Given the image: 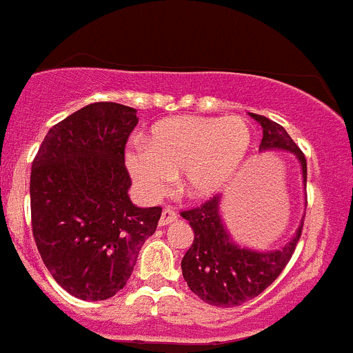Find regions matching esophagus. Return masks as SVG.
Returning <instances> with one entry per match:
<instances>
[{
    "label": "esophagus",
    "mask_w": 353,
    "mask_h": 353,
    "mask_svg": "<svg viewBox=\"0 0 353 353\" xmlns=\"http://www.w3.org/2000/svg\"><path fill=\"white\" fill-rule=\"evenodd\" d=\"M176 211H174L173 208H164V211H162V214H160V225H170L171 222H174L176 220Z\"/></svg>",
    "instance_id": "34e87169"
}]
</instances>
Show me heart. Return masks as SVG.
Returning <instances> with one entry per match:
<instances>
[{
  "label": "heart",
  "instance_id": "b5f03b06",
  "mask_svg": "<svg viewBox=\"0 0 353 353\" xmlns=\"http://www.w3.org/2000/svg\"><path fill=\"white\" fill-rule=\"evenodd\" d=\"M249 124L241 117H180L153 128L145 148L126 153L137 185L150 196L164 193L173 174L189 198H208L227 188L250 150Z\"/></svg>",
  "mask_w": 353,
  "mask_h": 353
}]
</instances>
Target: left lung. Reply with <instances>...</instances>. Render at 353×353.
Listing matches in <instances>:
<instances>
[{"label": "left lung", "mask_w": 353, "mask_h": 353, "mask_svg": "<svg viewBox=\"0 0 353 353\" xmlns=\"http://www.w3.org/2000/svg\"><path fill=\"white\" fill-rule=\"evenodd\" d=\"M263 128L260 150H287L298 157L307 185V159L283 126L263 115L250 113ZM193 227L194 240L182 260L188 287L202 301L214 307H238L263 292L292 258L301 238L303 223L283 249L258 252L232 241L220 218V196L214 194L198 208L180 212Z\"/></svg>", "instance_id": "left-lung-1"}]
</instances>
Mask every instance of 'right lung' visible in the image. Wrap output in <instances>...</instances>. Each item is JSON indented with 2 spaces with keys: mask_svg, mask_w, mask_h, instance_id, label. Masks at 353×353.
I'll return each mask as SVG.
<instances>
[{
  "mask_svg": "<svg viewBox=\"0 0 353 353\" xmlns=\"http://www.w3.org/2000/svg\"><path fill=\"white\" fill-rule=\"evenodd\" d=\"M135 108L93 103L46 133L30 173L32 232L43 263L84 301L124 288L162 208H137L124 164Z\"/></svg>",
  "mask_w": 353,
  "mask_h": 353,
  "instance_id": "right-lung-1",
  "label": "right lung"
}]
</instances>
